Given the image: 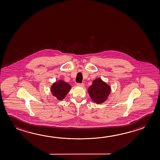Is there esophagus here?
Here are the masks:
<instances>
[{
  "label": "esophagus",
  "instance_id": "esophagus-1",
  "mask_svg": "<svg viewBox=\"0 0 160 160\" xmlns=\"http://www.w3.org/2000/svg\"><path fill=\"white\" fill-rule=\"evenodd\" d=\"M78 86H79V87H83L84 86V83H77L76 84Z\"/></svg>",
  "mask_w": 160,
  "mask_h": 160
}]
</instances>
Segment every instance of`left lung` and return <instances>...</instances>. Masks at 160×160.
Listing matches in <instances>:
<instances>
[{
	"label": "left lung",
	"mask_w": 160,
	"mask_h": 160,
	"mask_svg": "<svg viewBox=\"0 0 160 160\" xmlns=\"http://www.w3.org/2000/svg\"><path fill=\"white\" fill-rule=\"evenodd\" d=\"M90 98L95 102L100 104L107 99L110 92V87L100 78L94 80L88 89Z\"/></svg>",
	"instance_id": "1"
}]
</instances>
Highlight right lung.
I'll return each instance as SVG.
<instances>
[{
	"label": "right lung",
	"mask_w": 160,
	"mask_h": 160,
	"mask_svg": "<svg viewBox=\"0 0 160 160\" xmlns=\"http://www.w3.org/2000/svg\"><path fill=\"white\" fill-rule=\"evenodd\" d=\"M71 88V86L67 82L59 80L53 84L51 88V90L53 96L56 97L59 100H61L65 98Z\"/></svg>",
	"instance_id": "1"
}]
</instances>
